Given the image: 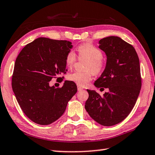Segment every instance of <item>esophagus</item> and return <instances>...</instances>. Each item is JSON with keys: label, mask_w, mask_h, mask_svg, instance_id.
Segmentation results:
<instances>
[{"label": "esophagus", "mask_w": 155, "mask_h": 155, "mask_svg": "<svg viewBox=\"0 0 155 155\" xmlns=\"http://www.w3.org/2000/svg\"><path fill=\"white\" fill-rule=\"evenodd\" d=\"M77 89H78V91H81L83 90V88L81 87L80 86H78V87H77Z\"/></svg>", "instance_id": "34e87169"}]
</instances>
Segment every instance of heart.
<instances>
[{"mask_svg": "<svg viewBox=\"0 0 155 155\" xmlns=\"http://www.w3.org/2000/svg\"><path fill=\"white\" fill-rule=\"evenodd\" d=\"M78 51L81 57L86 58L89 60L88 63L87 70H91L95 74H98L102 71L104 64L102 62V51L91 44H83L78 47ZM77 60L76 54L73 51H70L66 57V64L69 68H71ZM92 72L88 71L74 72L68 75V79L78 84V86L84 87L91 80Z\"/></svg>", "mask_w": 155, "mask_h": 155, "instance_id": "obj_1", "label": "heart"}]
</instances>
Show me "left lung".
Instances as JSON below:
<instances>
[{
  "instance_id": "obj_1",
  "label": "left lung",
  "mask_w": 155,
  "mask_h": 155,
  "mask_svg": "<svg viewBox=\"0 0 155 155\" xmlns=\"http://www.w3.org/2000/svg\"><path fill=\"white\" fill-rule=\"evenodd\" d=\"M99 48L107 57L105 68L95 86L109 91L101 96L88 90L86 111L91 117L105 126L120 123L134 107L141 89L140 62L132 45L117 36L100 39Z\"/></svg>"
}]
</instances>
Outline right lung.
<instances>
[{"label": "right lung", "mask_w": 155, "mask_h": 155, "mask_svg": "<svg viewBox=\"0 0 155 155\" xmlns=\"http://www.w3.org/2000/svg\"><path fill=\"white\" fill-rule=\"evenodd\" d=\"M72 48L71 41L39 38L18 55L12 88L21 110L32 122L39 125L54 122L77 92L76 84L70 81L61 88L50 86L51 78L66 72V57Z\"/></svg>", "instance_id": "right-lung-1"}]
</instances>
